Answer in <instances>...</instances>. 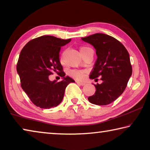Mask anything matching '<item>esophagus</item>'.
Returning a JSON list of instances; mask_svg holds the SVG:
<instances>
[{
    "label": "esophagus",
    "instance_id": "34e87169",
    "mask_svg": "<svg viewBox=\"0 0 150 150\" xmlns=\"http://www.w3.org/2000/svg\"><path fill=\"white\" fill-rule=\"evenodd\" d=\"M77 84L79 85H81V86H84L85 85V83H81V82H79V81H77Z\"/></svg>",
    "mask_w": 150,
    "mask_h": 150
}]
</instances>
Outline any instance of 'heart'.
<instances>
[{
	"label": "heart",
	"mask_w": 150,
	"mask_h": 150,
	"mask_svg": "<svg viewBox=\"0 0 150 150\" xmlns=\"http://www.w3.org/2000/svg\"><path fill=\"white\" fill-rule=\"evenodd\" d=\"M90 48L87 47H83L80 49V53L81 55L83 54V53L86 51L89 50ZM60 62L62 63H64V57H63V54L62 55V56L60 57ZM85 73L86 71L84 70H76V69H73V70H71L69 72V75L73 78L76 79L77 80H83L85 77Z\"/></svg>",
	"instance_id": "b5f03b06"
}]
</instances>
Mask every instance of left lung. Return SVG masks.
Instances as JSON below:
<instances>
[{"mask_svg": "<svg viewBox=\"0 0 150 150\" xmlns=\"http://www.w3.org/2000/svg\"><path fill=\"white\" fill-rule=\"evenodd\" d=\"M81 40L93 45L97 59L89 78L102 83L94 85L95 93L88 98L96 105L110 104L123 93L132 73L130 55L122 44L110 35L102 33L82 38Z\"/></svg>", "mask_w": 150, "mask_h": 150, "instance_id": "1", "label": "left lung"}]
</instances>
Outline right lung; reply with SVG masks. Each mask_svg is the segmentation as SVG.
<instances>
[{
  "label": "right lung",
  "mask_w": 150,
  "mask_h": 150,
  "mask_svg": "<svg viewBox=\"0 0 150 150\" xmlns=\"http://www.w3.org/2000/svg\"><path fill=\"white\" fill-rule=\"evenodd\" d=\"M52 35H43L28 42L20 52L16 70L21 87L35 106L50 108L59 105L65 88L75 81L66 76L59 61L61 47L71 42ZM56 72L62 81H51L49 75Z\"/></svg>",
  "instance_id": "right-lung-1"
}]
</instances>
